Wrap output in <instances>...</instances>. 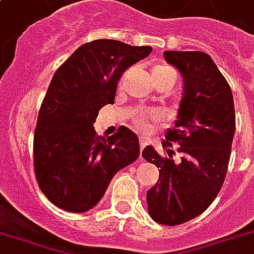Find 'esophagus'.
<instances>
[{
    "mask_svg": "<svg viewBox=\"0 0 254 254\" xmlns=\"http://www.w3.org/2000/svg\"><path fill=\"white\" fill-rule=\"evenodd\" d=\"M149 142V138L146 135H140V145H141V149H144Z\"/></svg>",
    "mask_w": 254,
    "mask_h": 254,
    "instance_id": "34e87169",
    "label": "esophagus"
}]
</instances>
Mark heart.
<instances>
[{
    "label": "heart",
    "mask_w": 254,
    "mask_h": 254,
    "mask_svg": "<svg viewBox=\"0 0 254 254\" xmlns=\"http://www.w3.org/2000/svg\"><path fill=\"white\" fill-rule=\"evenodd\" d=\"M169 75H174V73L172 71L170 67L165 66V65H156V66L150 70V78H152L153 84H157L160 81L165 80L166 77H169ZM157 117V114L154 113L137 114V117H135V127L140 129V130H148L149 127H150V125H149V121L156 120Z\"/></svg>",
    "instance_id": "1"
}]
</instances>
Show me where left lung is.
Listing matches in <instances>:
<instances>
[{
	"mask_svg": "<svg viewBox=\"0 0 254 254\" xmlns=\"http://www.w3.org/2000/svg\"><path fill=\"white\" fill-rule=\"evenodd\" d=\"M168 64L181 73L184 93L174 129L164 146L179 142L181 161L173 150L162 157L152 145L142 157L160 168L157 184L146 193L150 217L162 225H180L200 216L221 189L235 135L233 94L212 57L204 52H164Z\"/></svg>",
	"mask_w": 254,
	"mask_h": 254,
	"instance_id": "1",
	"label": "left lung"
}]
</instances>
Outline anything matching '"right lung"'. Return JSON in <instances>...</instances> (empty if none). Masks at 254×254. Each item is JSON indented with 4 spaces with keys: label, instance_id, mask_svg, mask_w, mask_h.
I'll use <instances>...</instances> for the list:
<instances>
[{
    "label": "right lung",
    "instance_id": "obj_1",
    "mask_svg": "<svg viewBox=\"0 0 254 254\" xmlns=\"http://www.w3.org/2000/svg\"><path fill=\"white\" fill-rule=\"evenodd\" d=\"M150 46L96 40L80 46L54 73L34 131V170L42 193L56 206L84 213L96 206L114 174L140 156L138 137L127 127L97 137L93 124L113 104L127 67Z\"/></svg>",
    "mask_w": 254,
    "mask_h": 254
}]
</instances>
